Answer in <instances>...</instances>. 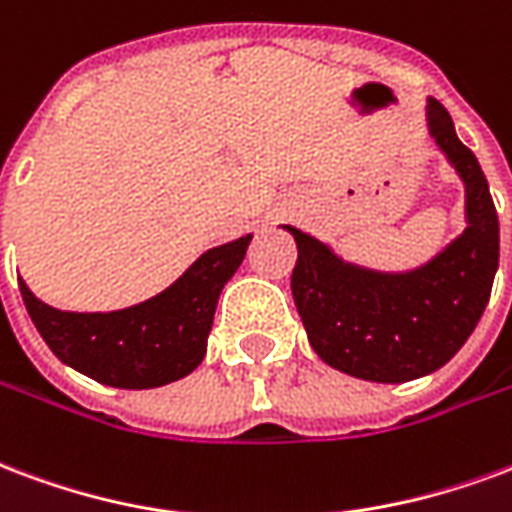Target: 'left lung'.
Returning <instances> with one entry per match:
<instances>
[{
  "mask_svg": "<svg viewBox=\"0 0 512 512\" xmlns=\"http://www.w3.org/2000/svg\"><path fill=\"white\" fill-rule=\"evenodd\" d=\"M429 135L467 189V227L434 260L404 274L352 266L298 227L293 287L312 350L369 382L437 372L475 331L499 266V219L478 157L458 140L450 113L429 97Z\"/></svg>",
  "mask_w": 512,
  "mask_h": 512,
  "instance_id": "1",
  "label": "left lung"
}]
</instances>
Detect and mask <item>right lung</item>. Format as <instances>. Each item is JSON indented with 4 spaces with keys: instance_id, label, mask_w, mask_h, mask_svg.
<instances>
[{
    "instance_id": "1",
    "label": "right lung",
    "mask_w": 512,
    "mask_h": 512,
    "mask_svg": "<svg viewBox=\"0 0 512 512\" xmlns=\"http://www.w3.org/2000/svg\"><path fill=\"white\" fill-rule=\"evenodd\" d=\"M252 241L241 236L200 255L160 295L119 312H62L18 279L26 312L56 358L102 385L143 391L195 372L217 301Z\"/></svg>"
}]
</instances>
